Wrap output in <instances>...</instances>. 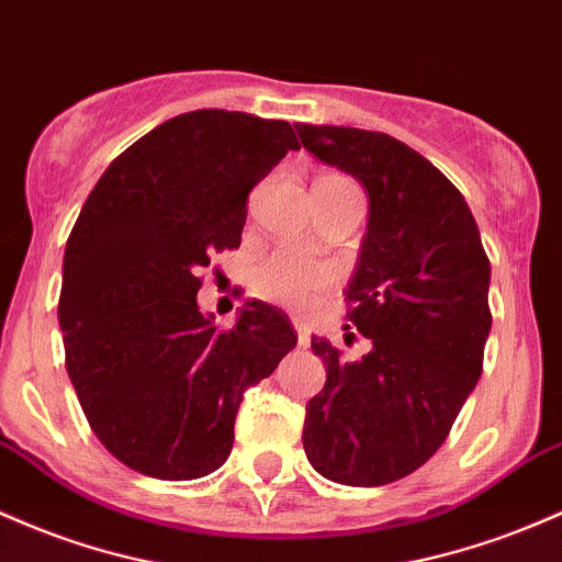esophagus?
<instances>
[{
	"mask_svg": "<svg viewBox=\"0 0 562 562\" xmlns=\"http://www.w3.org/2000/svg\"><path fill=\"white\" fill-rule=\"evenodd\" d=\"M293 328H295V333H299V347H310L312 336H310V328H306L304 319L293 317Z\"/></svg>",
	"mask_w": 562,
	"mask_h": 562,
	"instance_id": "esophagus-1",
	"label": "esophagus"
}]
</instances>
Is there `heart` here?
I'll use <instances>...</instances> for the list:
<instances>
[{
	"label": "heart",
	"mask_w": 562,
	"mask_h": 562,
	"mask_svg": "<svg viewBox=\"0 0 562 562\" xmlns=\"http://www.w3.org/2000/svg\"><path fill=\"white\" fill-rule=\"evenodd\" d=\"M319 181H349L341 176H325ZM333 282V269L319 261L299 256L293 250H277L256 267V291L263 299L285 304L291 310H306Z\"/></svg>",
	"instance_id": "1"
}]
</instances>
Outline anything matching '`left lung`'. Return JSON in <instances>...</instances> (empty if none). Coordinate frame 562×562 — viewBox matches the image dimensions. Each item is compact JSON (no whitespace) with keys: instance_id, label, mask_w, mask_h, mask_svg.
I'll use <instances>...</instances> for the list:
<instances>
[{"instance_id":"left-lung-1","label":"left lung","mask_w":562,"mask_h":562,"mask_svg":"<svg viewBox=\"0 0 562 562\" xmlns=\"http://www.w3.org/2000/svg\"><path fill=\"white\" fill-rule=\"evenodd\" d=\"M299 135L371 196L347 319L373 344L349 362L312 338L328 379L306 403L301 440L323 477L373 488L429 461L477 384L491 263L461 191L403 140L336 125H299Z\"/></svg>"}]
</instances>
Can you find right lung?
Listing matches in <instances>:
<instances>
[{"instance_id": "obj_1", "label": "right lung", "mask_w": 562, "mask_h": 562, "mask_svg": "<svg viewBox=\"0 0 562 562\" xmlns=\"http://www.w3.org/2000/svg\"><path fill=\"white\" fill-rule=\"evenodd\" d=\"M291 149L285 120L196 109L135 140L85 200L58 299L66 371L90 429L135 472L218 470L245 390L299 341L263 301L229 330L196 306L200 271L239 248L250 189Z\"/></svg>"}]
</instances>
